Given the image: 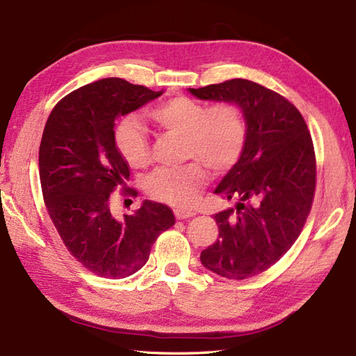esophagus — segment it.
<instances>
[{"instance_id":"34e87169","label":"esophagus","mask_w":356,"mask_h":356,"mask_svg":"<svg viewBox=\"0 0 356 356\" xmlns=\"http://www.w3.org/2000/svg\"><path fill=\"white\" fill-rule=\"evenodd\" d=\"M173 213H175V218H177L178 220H183V219L193 218V216H195V213H193V211H190V210H178V208H177V210L173 211Z\"/></svg>"}]
</instances>
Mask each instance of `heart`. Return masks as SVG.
<instances>
[{"instance_id": "1", "label": "heart", "mask_w": 356, "mask_h": 356, "mask_svg": "<svg viewBox=\"0 0 356 356\" xmlns=\"http://www.w3.org/2000/svg\"><path fill=\"white\" fill-rule=\"evenodd\" d=\"M148 118L164 131L184 137V157L205 164L213 173L236 166L245 151L248 124L237 104H207L187 97L163 101L148 111ZM115 145L128 166L145 168L149 161V138L137 119L120 120ZM199 163L183 168H161L146 179L145 188L157 201L175 207L192 205L207 181Z\"/></svg>"}]
</instances>
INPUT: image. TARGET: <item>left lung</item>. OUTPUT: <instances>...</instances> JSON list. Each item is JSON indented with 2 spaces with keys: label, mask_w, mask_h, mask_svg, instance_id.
<instances>
[{
  "label": "left lung",
  "mask_w": 356,
  "mask_h": 356,
  "mask_svg": "<svg viewBox=\"0 0 356 356\" xmlns=\"http://www.w3.org/2000/svg\"><path fill=\"white\" fill-rule=\"evenodd\" d=\"M188 92L237 104L246 118L245 151L214 190L236 207L214 214L219 237L201 263L222 278H252L287 252L305 225L316 190L313 138L299 110L261 84L234 78Z\"/></svg>",
  "instance_id": "left-lung-1"
}]
</instances>
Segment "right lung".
Segmentation results:
<instances>
[{"label": "right lung", "instance_id": "1", "mask_svg": "<svg viewBox=\"0 0 356 356\" xmlns=\"http://www.w3.org/2000/svg\"><path fill=\"white\" fill-rule=\"evenodd\" d=\"M161 93L104 78L60 99L43 129L39 177L48 214L71 255L102 278L140 270L155 240L175 223L164 204L143 201L134 214L116 219L108 201L129 179L115 145V120Z\"/></svg>", "mask_w": 356, "mask_h": 356}]
</instances>
